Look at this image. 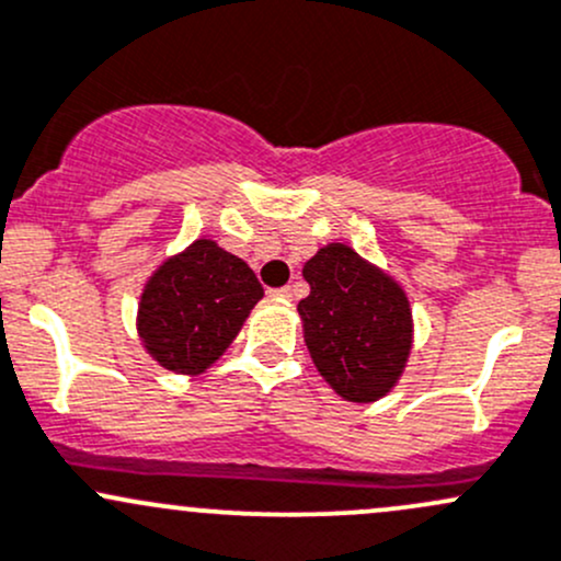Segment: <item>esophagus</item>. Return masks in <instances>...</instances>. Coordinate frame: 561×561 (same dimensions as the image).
I'll use <instances>...</instances> for the list:
<instances>
[{
	"label": "esophagus",
	"instance_id": "1",
	"mask_svg": "<svg viewBox=\"0 0 561 561\" xmlns=\"http://www.w3.org/2000/svg\"><path fill=\"white\" fill-rule=\"evenodd\" d=\"M268 296L279 298V300H290L293 290H290V287H276V290H268Z\"/></svg>",
	"mask_w": 561,
	"mask_h": 561
}]
</instances>
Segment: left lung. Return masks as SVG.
Wrapping results in <instances>:
<instances>
[{"mask_svg":"<svg viewBox=\"0 0 561 561\" xmlns=\"http://www.w3.org/2000/svg\"><path fill=\"white\" fill-rule=\"evenodd\" d=\"M311 293L298 304L317 370L350 403H374L398 385L414 320L403 287L352 247L328 244L304 265Z\"/></svg>","mask_w":561,"mask_h":561,"instance_id":"8db88e82","label":"left lung"}]
</instances>
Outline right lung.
<instances>
[{
    "label": "right lung",
    "instance_id": "obj_1",
    "mask_svg": "<svg viewBox=\"0 0 561 561\" xmlns=\"http://www.w3.org/2000/svg\"><path fill=\"white\" fill-rule=\"evenodd\" d=\"M263 287L241 257L196 239L158 265L141 290L137 330L147 355L174 374H202L231 346Z\"/></svg>",
    "mask_w": 561,
    "mask_h": 561
}]
</instances>
